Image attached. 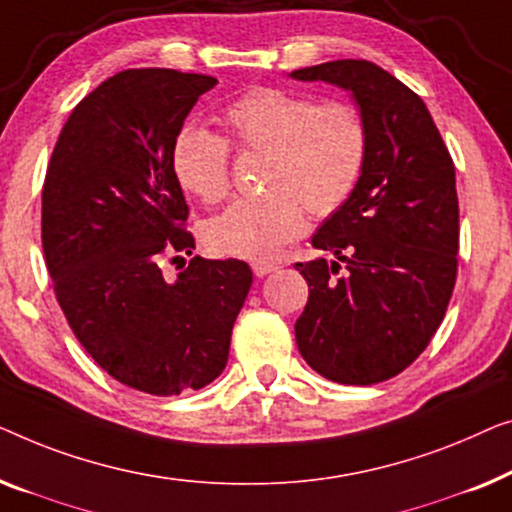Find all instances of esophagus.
<instances>
[{"mask_svg": "<svg viewBox=\"0 0 512 512\" xmlns=\"http://www.w3.org/2000/svg\"><path fill=\"white\" fill-rule=\"evenodd\" d=\"M278 266L273 264V262H253V273L257 278H264L266 273H271V271H276Z\"/></svg>", "mask_w": 512, "mask_h": 512, "instance_id": "obj_1", "label": "esophagus"}]
</instances>
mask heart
Returning a JSON list of instances; mask_svg holds the SVG:
<instances>
[{"label":"heart","instance_id":"heart-1","mask_svg":"<svg viewBox=\"0 0 512 512\" xmlns=\"http://www.w3.org/2000/svg\"><path fill=\"white\" fill-rule=\"evenodd\" d=\"M229 141L241 153L266 155L264 194L243 197L208 220L215 253L266 262L306 229V209L331 215L348 204L369 160V122L343 99L255 88L222 115ZM225 136L187 122L171 143V167L185 190L206 204L225 199L232 185V146Z\"/></svg>","mask_w":512,"mask_h":512}]
</instances>
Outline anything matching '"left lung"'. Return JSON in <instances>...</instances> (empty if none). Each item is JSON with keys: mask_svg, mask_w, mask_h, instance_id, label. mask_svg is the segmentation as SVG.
Wrapping results in <instances>:
<instances>
[{"mask_svg": "<svg viewBox=\"0 0 512 512\" xmlns=\"http://www.w3.org/2000/svg\"><path fill=\"white\" fill-rule=\"evenodd\" d=\"M290 76L350 90L371 134L355 194L313 234L338 262L294 264L308 283L299 352L334 383H383L422 355L455 290V162L422 99L378 64L336 60Z\"/></svg>", "mask_w": 512, "mask_h": 512, "instance_id": "1", "label": "left lung"}]
</instances>
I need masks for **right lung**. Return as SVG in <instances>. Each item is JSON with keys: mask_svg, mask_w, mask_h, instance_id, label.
Masks as SVG:
<instances>
[{"mask_svg": "<svg viewBox=\"0 0 512 512\" xmlns=\"http://www.w3.org/2000/svg\"><path fill=\"white\" fill-rule=\"evenodd\" d=\"M215 83L176 69L106 78L64 122L43 181L41 243L64 318L111 378L155 397L220 376L253 285L241 259L197 255L162 276V259L194 250L171 143Z\"/></svg>", "mask_w": 512, "mask_h": 512, "instance_id": "1", "label": "right lung"}]
</instances>
